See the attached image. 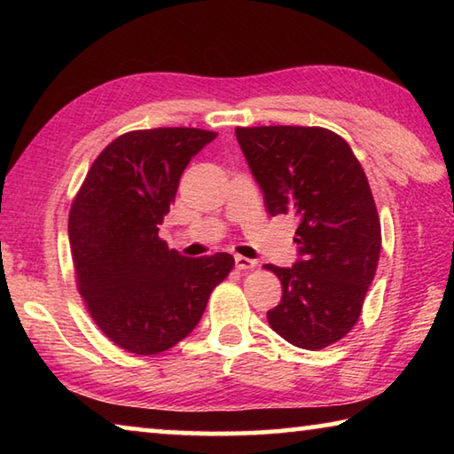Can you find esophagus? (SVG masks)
Wrapping results in <instances>:
<instances>
[{"instance_id":"34e87169","label":"esophagus","mask_w":454,"mask_h":454,"mask_svg":"<svg viewBox=\"0 0 454 454\" xmlns=\"http://www.w3.org/2000/svg\"><path fill=\"white\" fill-rule=\"evenodd\" d=\"M254 266H256L254 260H250V258H246V256H236V268H238V270L246 272V270H252V268H254Z\"/></svg>"}]
</instances>
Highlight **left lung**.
<instances>
[{
  "instance_id": "8db88e82",
  "label": "left lung",
  "mask_w": 454,
  "mask_h": 454,
  "mask_svg": "<svg viewBox=\"0 0 454 454\" xmlns=\"http://www.w3.org/2000/svg\"><path fill=\"white\" fill-rule=\"evenodd\" d=\"M236 137L268 214L301 220V260L264 266L282 284L268 325L298 348H326L358 322L379 264L380 218L366 174L348 142L326 128H236Z\"/></svg>"
}]
</instances>
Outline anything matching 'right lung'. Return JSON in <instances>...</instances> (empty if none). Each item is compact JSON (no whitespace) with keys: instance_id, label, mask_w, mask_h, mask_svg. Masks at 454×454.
<instances>
[{"instance_id":"right-lung-1","label":"right lung","mask_w":454,"mask_h":454,"mask_svg":"<svg viewBox=\"0 0 454 454\" xmlns=\"http://www.w3.org/2000/svg\"><path fill=\"white\" fill-rule=\"evenodd\" d=\"M216 136L200 128L121 134L99 152L72 202L75 286L96 326L132 355H158L186 338L234 268L226 252L184 258L158 236L184 168Z\"/></svg>"}]
</instances>
